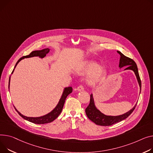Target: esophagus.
Listing matches in <instances>:
<instances>
[{"mask_svg":"<svg viewBox=\"0 0 153 153\" xmlns=\"http://www.w3.org/2000/svg\"><path fill=\"white\" fill-rule=\"evenodd\" d=\"M77 89L78 91H83L84 90V87L83 85H79L77 87Z\"/></svg>","mask_w":153,"mask_h":153,"instance_id":"1","label":"esophagus"}]
</instances>
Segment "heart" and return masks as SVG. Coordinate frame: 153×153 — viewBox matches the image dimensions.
Listing matches in <instances>:
<instances>
[{
	"mask_svg": "<svg viewBox=\"0 0 153 153\" xmlns=\"http://www.w3.org/2000/svg\"><path fill=\"white\" fill-rule=\"evenodd\" d=\"M82 74H90L87 77V82L90 84H95L100 81L105 74V69L103 67H98L95 62L87 63L79 70Z\"/></svg>",
	"mask_w": 153,
	"mask_h": 153,
	"instance_id": "obj_1",
	"label": "heart"
}]
</instances>
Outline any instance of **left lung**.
Here are the masks:
<instances>
[{"mask_svg": "<svg viewBox=\"0 0 153 153\" xmlns=\"http://www.w3.org/2000/svg\"><path fill=\"white\" fill-rule=\"evenodd\" d=\"M117 52L120 55L119 67L123 68L124 66H128L127 68L125 69V70L130 69V70L134 71V72L135 73L137 76V79L138 80V82L141 89V82L140 77L138 74V71L137 64L133 59L125 56L120 52L117 51ZM136 106L137 105H135V106L131 110H130L128 112H127V113L123 115L117 116H106L103 113H101L100 111H98L95 108L94 105L93 95L91 94L90 99V103L85 109V113L88 118L90 120L94 122V123H95L97 125L102 126H109L111 125H113L116 123H117L119 122H120L127 118L132 113V112L134 111Z\"/></svg>", "mask_w": 153, "mask_h": 153, "instance_id": "left-lung-1", "label": "left lung"}]
</instances>
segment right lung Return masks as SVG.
Listing matches in <instances>:
<instances>
[{"label":"right lung","instance_id":"1","mask_svg":"<svg viewBox=\"0 0 153 153\" xmlns=\"http://www.w3.org/2000/svg\"><path fill=\"white\" fill-rule=\"evenodd\" d=\"M49 49L48 48H45V49H43L42 50H36V51H33V52L30 53L29 55H26V56H24L23 57H22L21 58H19L18 59V62H16L15 68L17 64L21 61L22 59L25 58H30V57H33V56H38L39 58H44V56H46V54H47L49 52ZM14 68V69H15ZM14 69L13 70L12 74L13 73ZM10 77L9 79V83H8V88H9V85H10ZM73 91V88L71 87H68L65 88V90L63 91V94L62 96V98H60V100L59 101V103L58 104V105L56 106V108L52 111L50 112V113L41 116V117H26L23 116V114H22L21 113L18 112L16 109L15 108V109H16V111L18 112V113L19 114V115L20 116H22L23 119L30 122V123H33L36 124H47V123H51V122L53 121L55 119H56L58 116L60 114V113H62L65 100L66 97H68V95L69 94H70L71 92Z\"/></svg>","mask_w":153,"mask_h":153}]
</instances>
